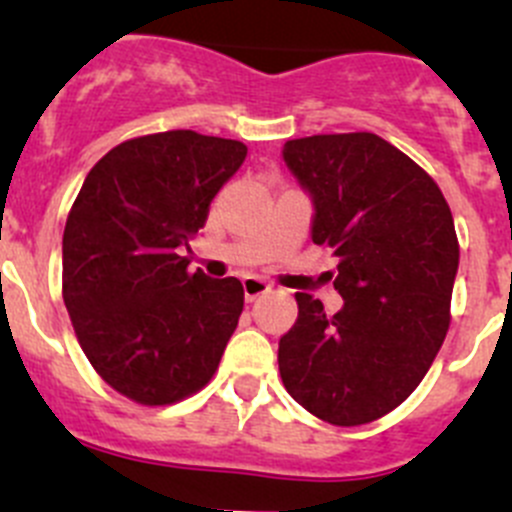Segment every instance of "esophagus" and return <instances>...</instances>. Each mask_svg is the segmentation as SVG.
I'll use <instances>...</instances> for the list:
<instances>
[{
	"label": "esophagus",
	"mask_w": 512,
	"mask_h": 512,
	"mask_svg": "<svg viewBox=\"0 0 512 512\" xmlns=\"http://www.w3.org/2000/svg\"><path fill=\"white\" fill-rule=\"evenodd\" d=\"M242 290H245L247 302H252V300H257V297L265 295V292L270 290V282H265L262 277L250 275V277H245V280H242Z\"/></svg>",
	"instance_id": "1"
}]
</instances>
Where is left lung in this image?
<instances>
[{
  "instance_id": "left-lung-1",
  "label": "left lung",
  "mask_w": 512,
  "mask_h": 512,
  "mask_svg": "<svg viewBox=\"0 0 512 512\" xmlns=\"http://www.w3.org/2000/svg\"><path fill=\"white\" fill-rule=\"evenodd\" d=\"M282 157L315 200L312 242L337 257L327 277L345 300L327 315L297 292L282 382L325 423H372L410 398L448 335L453 212L423 167L372 132L300 137Z\"/></svg>"
}]
</instances>
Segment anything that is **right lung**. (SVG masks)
<instances>
[{"mask_svg":"<svg viewBox=\"0 0 512 512\" xmlns=\"http://www.w3.org/2000/svg\"><path fill=\"white\" fill-rule=\"evenodd\" d=\"M247 147L192 130L142 135L89 170L62 237V297L97 375L160 408L215 375L245 305L237 277L210 280L180 255L205 227Z\"/></svg>","mask_w":512,"mask_h":512,"instance_id":"obj_1","label":"right lung"}]
</instances>
